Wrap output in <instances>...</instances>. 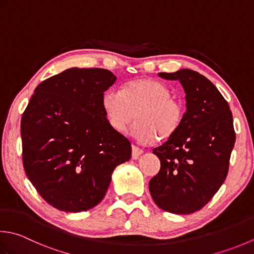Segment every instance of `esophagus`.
<instances>
[{
  "label": "esophagus",
  "mask_w": 254,
  "mask_h": 254,
  "mask_svg": "<svg viewBox=\"0 0 254 254\" xmlns=\"http://www.w3.org/2000/svg\"><path fill=\"white\" fill-rule=\"evenodd\" d=\"M142 153H143V151L141 150V148H138L135 145H132V158H134V160H136V158L140 156Z\"/></svg>",
  "instance_id": "1"
}]
</instances>
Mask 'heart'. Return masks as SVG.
I'll use <instances>...</instances> for the list:
<instances>
[{
	"mask_svg": "<svg viewBox=\"0 0 254 254\" xmlns=\"http://www.w3.org/2000/svg\"><path fill=\"white\" fill-rule=\"evenodd\" d=\"M101 106L108 123L119 133L127 130L136 113L131 134L143 144L154 142L156 136L162 141L172 137L184 118V108L173 98L172 89L154 79L130 81L121 91H106Z\"/></svg>",
	"mask_w": 254,
	"mask_h": 254,
	"instance_id": "b5f03b06",
	"label": "heart"
}]
</instances>
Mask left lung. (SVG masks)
<instances>
[{"label": "left lung", "mask_w": 254, "mask_h": 254, "mask_svg": "<svg viewBox=\"0 0 254 254\" xmlns=\"http://www.w3.org/2000/svg\"><path fill=\"white\" fill-rule=\"evenodd\" d=\"M178 80L186 96L180 128L155 147L161 170L148 184L161 209L187 215L208 203L225 182L236 133L229 104L210 80L190 69L160 72Z\"/></svg>", "instance_id": "obj_1"}]
</instances>
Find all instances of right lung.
I'll return each instance as SVG.
<instances>
[{"label": "right lung", "mask_w": 254, "mask_h": 254, "mask_svg": "<svg viewBox=\"0 0 254 254\" xmlns=\"http://www.w3.org/2000/svg\"><path fill=\"white\" fill-rule=\"evenodd\" d=\"M101 68H69L39 83L21 121L25 173L49 205L66 212L100 202L131 143L114 131L101 100L116 82Z\"/></svg>", "instance_id": "1"}]
</instances>
